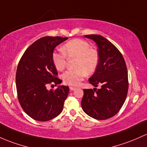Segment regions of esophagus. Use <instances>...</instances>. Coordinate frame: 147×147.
I'll list each match as a JSON object with an SVG mask.
<instances>
[{
	"label": "esophagus",
	"instance_id": "obj_1",
	"mask_svg": "<svg viewBox=\"0 0 147 147\" xmlns=\"http://www.w3.org/2000/svg\"><path fill=\"white\" fill-rule=\"evenodd\" d=\"M70 89L71 90V91H75V90L76 89V88H75V87H73V86H70Z\"/></svg>",
	"mask_w": 147,
	"mask_h": 147
}]
</instances>
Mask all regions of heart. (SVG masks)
<instances>
[{
	"instance_id": "b5f03b06",
	"label": "heart",
	"mask_w": 147,
	"mask_h": 147,
	"mask_svg": "<svg viewBox=\"0 0 147 147\" xmlns=\"http://www.w3.org/2000/svg\"><path fill=\"white\" fill-rule=\"evenodd\" d=\"M63 53L54 52L51 56L53 64L57 70L65 69L67 57L76 58L74 70L66 71L62 78L66 84L78 86L86 75L93 74L99 63V54L91 48L88 42L82 39H73L67 42L62 47Z\"/></svg>"
}]
</instances>
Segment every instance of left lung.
<instances>
[{
	"instance_id": "8db88e82",
	"label": "left lung",
	"mask_w": 147,
	"mask_h": 147,
	"mask_svg": "<svg viewBox=\"0 0 147 147\" xmlns=\"http://www.w3.org/2000/svg\"><path fill=\"white\" fill-rule=\"evenodd\" d=\"M98 47L99 63L96 72L88 81L100 88L84 90L82 107L88 116L98 120H105L119 112L126 98L128 78L126 64L121 53L99 35H86Z\"/></svg>"
}]
</instances>
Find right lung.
Wrapping results in <instances>:
<instances>
[{"mask_svg":"<svg viewBox=\"0 0 147 147\" xmlns=\"http://www.w3.org/2000/svg\"><path fill=\"white\" fill-rule=\"evenodd\" d=\"M67 38L46 36L34 42L19 61L16 73V86L22 109L34 120L47 121L61 114L69 87L59 86L47 90L49 85L60 84L58 72L51 60L57 45Z\"/></svg>","mask_w":147,"mask_h":147,"instance_id":"1","label":"right lung"}]
</instances>
